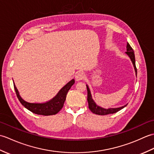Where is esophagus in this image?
<instances>
[{
	"mask_svg": "<svg viewBox=\"0 0 154 154\" xmlns=\"http://www.w3.org/2000/svg\"><path fill=\"white\" fill-rule=\"evenodd\" d=\"M85 78V74L83 73V72H78V73L75 75V79H76L77 81H81L83 79Z\"/></svg>",
	"mask_w": 154,
	"mask_h": 154,
	"instance_id": "obj_1",
	"label": "esophagus"
}]
</instances>
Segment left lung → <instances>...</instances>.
<instances>
[{
  "mask_svg": "<svg viewBox=\"0 0 154 154\" xmlns=\"http://www.w3.org/2000/svg\"><path fill=\"white\" fill-rule=\"evenodd\" d=\"M126 51H127L126 52V54L128 55L130 58V60H131L132 63L134 65V67L136 75H137V69L136 67L134 52L133 49L132 48L131 46H130L128 43H127ZM86 86H87V100H88V104H89V109H90L91 112L94 114H99V115H106V114H109L116 113L118 112V111L124 109V108L127 105V104H126V105H124L122 107L112 108V109H103L102 107H100L98 105H97L96 103H94V101L92 99V97H91V91L89 90V87H88L87 85H86Z\"/></svg>",
  "mask_w": 154,
  "mask_h": 154,
  "instance_id": "obj_1",
  "label": "left lung"
}]
</instances>
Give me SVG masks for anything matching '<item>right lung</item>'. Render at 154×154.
Segmentation results:
<instances>
[{
  "label": "right lung",
  "instance_id": "1",
  "mask_svg": "<svg viewBox=\"0 0 154 154\" xmlns=\"http://www.w3.org/2000/svg\"><path fill=\"white\" fill-rule=\"evenodd\" d=\"M74 83L75 80L72 79L59 91L56 96L54 97L51 100L43 103L27 102L20 95L17 88L16 87L14 84V87L19 101L25 108H26L28 110L35 114L44 116H50L57 114L63 108L68 91Z\"/></svg>",
  "mask_w": 154,
  "mask_h": 154
}]
</instances>
